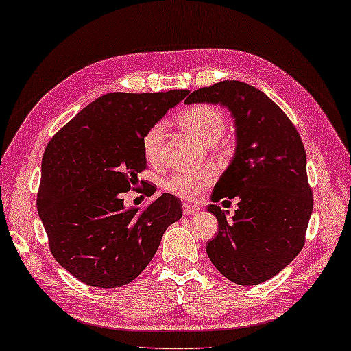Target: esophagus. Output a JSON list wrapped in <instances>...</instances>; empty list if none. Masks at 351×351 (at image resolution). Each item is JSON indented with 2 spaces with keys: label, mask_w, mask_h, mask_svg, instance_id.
<instances>
[{
  "label": "esophagus",
  "mask_w": 351,
  "mask_h": 351,
  "mask_svg": "<svg viewBox=\"0 0 351 351\" xmlns=\"http://www.w3.org/2000/svg\"><path fill=\"white\" fill-rule=\"evenodd\" d=\"M199 212V208L193 204H189V202H183V213L184 215H195Z\"/></svg>",
  "instance_id": "34e87169"
}]
</instances>
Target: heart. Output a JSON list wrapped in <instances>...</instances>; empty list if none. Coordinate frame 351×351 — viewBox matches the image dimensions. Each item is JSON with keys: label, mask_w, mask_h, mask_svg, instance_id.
<instances>
[{"label": "heart", "mask_w": 351, "mask_h": 351, "mask_svg": "<svg viewBox=\"0 0 351 351\" xmlns=\"http://www.w3.org/2000/svg\"><path fill=\"white\" fill-rule=\"evenodd\" d=\"M178 124L188 134L198 138L199 141L212 144L223 134L225 117L216 106L195 105L178 115ZM165 129V123L156 121L144 132L141 147L145 159L150 163H156L160 159V145ZM215 176L216 171L213 168H202L198 171H177V173L168 178L163 188L176 197H180L186 201H195L208 188V184L213 182Z\"/></svg>", "instance_id": "b5f03b06"}]
</instances>
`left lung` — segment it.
<instances>
[{
    "instance_id": "8db88e82",
    "label": "left lung",
    "mask_w": 351,
    "mask_h": 351,
    "mask_svg": "<svg viewBox=\"0 0 351 351\" xmlns=\"http://www.w3.org/2000/svg\"><path fill=\"white\" fill-rule=\"evenodd\" d=\"M184 104L227 106L236 126L234 158L212 201L237 198L239 207L231 219L219 206L207 207L219 223L208 258L234 284L267 281L302 251L314 207L299 132L274 100L240 81L192 91Z\"/></svg>"
}]
</instances>
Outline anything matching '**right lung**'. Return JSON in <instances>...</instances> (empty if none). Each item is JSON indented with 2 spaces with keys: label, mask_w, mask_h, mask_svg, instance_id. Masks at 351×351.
Here are the masks:
<instances>
[{
  "label": "right lung",
  "mask_w": 351,
  "mask_h": 351,
  "mask_svg": "<svg viewBox=\"0 0 351 351\" xmlns=\"http://www.w3.org/2000/svg\"><path fill=\"white\" fill-rule=\"evenodd\" d=\"M188 95L108 93L46 145L38 216L53 258L81 282L97 288L132 282L152 261L165 230L182 217V201L171 193L144 210L124 207L121 193L136 186L147 167L144 132Z\"/></svg>",
  "instance_id": "obj_1"
}]
</instances>
